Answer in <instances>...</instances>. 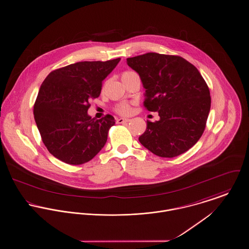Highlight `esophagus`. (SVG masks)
<instances>
[{"mask_svg":"<svg viewBox=\"0 0 249 249\" xmlns=\"http://www.w3.org/2000/svg\"><path fill=\"white\" fill-rule=\"evenodd\" d=\"M128 122H130V119H127V118H119V119H117L118 124H124V123H128Z\"/></svg>","mask_w":249,"mask_h":249,"instance_id":"34e87169","label":"esophagus"}]
</instances>
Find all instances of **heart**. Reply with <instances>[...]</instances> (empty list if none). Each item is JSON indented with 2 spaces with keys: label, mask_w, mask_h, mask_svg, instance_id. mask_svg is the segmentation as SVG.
Returning <instances> with one entry per match:
<instances>
[{
  "label": "heart",
  "mask_w": 249,
  "mask_h": 249,
  "mask_svg": "<svg viewBox=\"0 0 249 249\" xmlns=\"http://www.w3.org/2000/svg\"><path fill=\"white\" fill-rule=\"evenodd\" d=\"M124 73H127V72H124ZM116 111L118 113L123 114V115H126V114L130 112V106L128 104H125V103H122L120 105H118L116 107Z\"/></svg>",
  "instance_id": "obj_1"
}]
</instances>
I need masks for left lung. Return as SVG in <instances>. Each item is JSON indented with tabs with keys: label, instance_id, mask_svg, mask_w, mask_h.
I'll return each mask as SVG.
<instances>
[{
	"label": "left lung",
	"instance_id": "obj_1",
	"mask_svg": "<svg viewBox=\"0 0 249 249\" xmlns=\"http://www.w3.org/2000/svg\"><path fill=\"white\" fill-rule=\"evenodd\" d=\"M126 63L145 89L143 106L160 116L155 123L147 121L140 142L159 157L184 153L203 135L210 110V92L201 73L180 56L154 52Z\"/></svg>",
	"mask_w": 249,
	"mask_h": 249
}]
</instances>
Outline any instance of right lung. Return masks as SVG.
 I'll use <instances>...</instances> for the list:
<instances>
[{
    "instance_id": "1",
    "label": "right lung",
    "mask_w": 249,
    "mask_h": 249,
    "mask_svg": "<svg viewBox=\"0 0 249 249\" xmlns=\"http://www.w3.org/2000/svg\"><path fill=\"white\" fill-rule=\"evenodd\" d=\"M79 62L56 69L43 82L34 105V119L47 150L73 165L94 158L105 146L113 116L95 120L88 114L103 81L120 62Z\"/></svg>"
}]
</instances>
